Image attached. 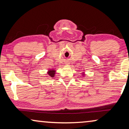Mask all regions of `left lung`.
Here are the masks:
<instances>
[{
	"mask_svg": "<svg viewBox=\"0 0 129 129\" xmlns=\"http://www.w3.org/2000/svg\"><path fill=\"white\" fill-rule=\"evenodd\" d=\"M85 75H86L85 72H82V76H83V77H84V76H85Z\"/></svg>",
	"mask_w": 129,
	"mask_h": 129,
	"instance_id": "8db88e82",
	"label": "left lung"
}]
</instances>
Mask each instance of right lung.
Listing matches in <instances>:
<instances>
[{
    "label": "right lung",
    "mask_w": 129,
    "mask_h": 129,
    "mask_svg": "<svg viewBox=\"0 0 129 129\" xmlns=\"http://www.w3.org/2000/svg\"><path fill=\"white\" fill-rule=\"evenodd\" d=\"M56 73V70L54 69H48L47 72V75H48L50 77H52V78H53V77L55 76Z\"/></svg>",
    "instance_id": "right-lung-1"
}]
</instances>
